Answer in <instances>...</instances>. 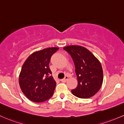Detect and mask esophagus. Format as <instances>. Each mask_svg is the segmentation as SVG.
I'll use <instances>...</instances> for the list:
<instances>
[{
    "label": "esophagus",
    "mask_w": 124,
    "mask_h": 124,
    "mask_svg": "<svg viewBox=\"0 0 124 124\" xmlns=\"http://www.w3.org/2000/svg\"><path fill=\"white\" fill-rule=\"evenodd\" d=\"M68 79H69V77H68V76H66V77L64 78L63 79H62V82H66V81L68 80Z\"/></svg>",
    "instance_id": "obj_1"
}]
</instances>
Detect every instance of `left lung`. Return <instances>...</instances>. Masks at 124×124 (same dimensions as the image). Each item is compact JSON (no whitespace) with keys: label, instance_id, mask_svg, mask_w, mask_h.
Masks as SVG:
<instances>
[{"label":"left lung","instance_id":"1","mask_svg":"<svg viewBox=\"0 0 124 124\" xmlns=\"http://www.w3.org/2000/svg\"><path fill=\"white\" fill-rule=\"evenodd\" d=\"M64 50L71 55L75 65L78 85L71 90L73 95L80 98L94 96L103 82V70L98 58L87 48L80 46H68Z\"/></svg>","mask_w":124,"mask_h":124}]
</instances>
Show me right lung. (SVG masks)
<instances>
[{"mask_svg": "<svg viewBox=\"0 0 124 124\" xmlns=\"http://www.w3.org/2000/svg\"><path fill=\"white\" fill-rule=\"evenodd\" d=\"M59 49L50 47L33 53L26 60L19 74V85L30 101L41 102L53 95L56 82L51 76L49 64L51 55Z\"/></svg>", "mask_w": 124, "mask_h": 124, "instance_id": "1", "label": "right lung"}]
</instances>
